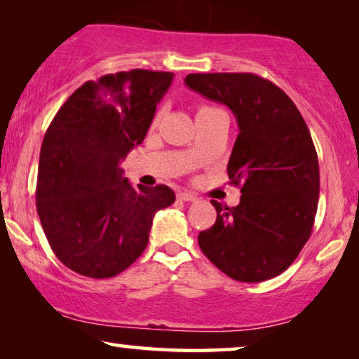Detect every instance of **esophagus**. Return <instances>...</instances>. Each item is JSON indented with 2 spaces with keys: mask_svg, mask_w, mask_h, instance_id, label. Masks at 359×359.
<instances>
[{
  "mask_svg": "<svg viewBox=\"0 0 359 359\" xmlns=\"http://www.w3.org/2000/svg\"><path fill=\"white\" fill-rule=\"evenodd\" d=\"M178 198H180L181 201H191V203L198 199L193 193H189V191H181V193H178Z\"/></svg>",
  "mask_w": 359,
  "mask_h": 359,
  "instance_id": "obj_1",
  "label": "esophagus"
}]
</instances>
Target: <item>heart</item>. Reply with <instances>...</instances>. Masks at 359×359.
Returning a JSON list of instances; mask_svg holds the SVG:
<instances>
[{
  "label": "heart",
  "instance_id": "1",
  "mask_svg": "<svg viewBox=\"0 0 359 359\" xmlns=\"http://www.w3.org/2000/svg\"><path fill=\"white\" fill-rule=\"evenodd\" d=\"M209 109H214V107H209V106H201V107H199V111H198V114H201V112H204V111H209ZM158 117H160V114H158V112H156L155 117H154V124H156V122H158Z\"/></svg>",
  "mask_w": 359,
  "mask_h": 359
}]
</instances>
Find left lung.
Here are the masks:
<instances>
[{
  "mask_svg": "<svg viewBox=\"0 0 359 359\" xmlns=\"http://www.w3.org/2000/svg\"><path fill=\"white\" fill-rule=\"evenodd\" d=\"M184 83L229 106L240 130L227 165L240 203L210 201L217 219L199 247L237 281L278 276L307 243L317 214L320 175L306 121L281 88L253 73H191Z\"/></svg>",
  "mask_w": 359,
  "mask_h": 359,
  "instance_id": "obj_1",
  "label": "left lung"
}]
</instances>
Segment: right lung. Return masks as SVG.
<instances>
[{"label": "right lung", "mask_w": 359, "mask_h": 359, "mask_svg": "<svg viewBox=\"0 0 359 359\" xmlns=\"http://www.w3.org/2000/svg\"><path fill=\"white\" fill-rule=\"evenodd\" d=\"M171 72L135 70L86 81L43 137L37 214L55 257L81 276L112 278L144 253L156 210L175 203L165 184L134 188L119 161L144 142Z\"/></svg>", "instance_id": "obj_1"}]
</instances>
